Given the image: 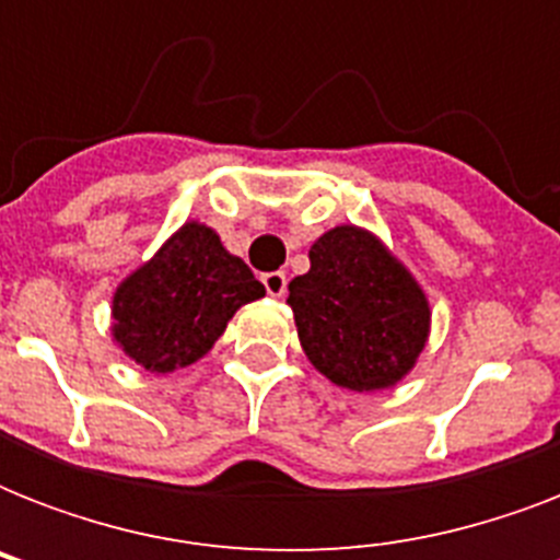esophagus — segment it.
I'll return each instance as SVG.
<instances>
[{
  "label": "esophagus",
  "mask_w": 560,
  "mask_h": 560,
  "mask_svg": "<svg viewBox=\"0 0 560 560\" xmlns=\"http://www.w3.org/2000/svg\"><path fill=\"white\" fill-rule=\"evenodd\" d=\"M261 281H264V288H267V293H270L272 299H281L284 293H288V276H284L281 270L264 272Z\"/></svg>",
  "instance_id": "34e87169"
}]
</instances>
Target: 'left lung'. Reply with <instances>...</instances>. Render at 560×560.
Masks as SVG:
<instances>
[{
    "label": "left lung",
    "instance_id": "8db88e82",
    "mask_svg": "<svg viewBox=\"0 0 560 560\" xmlns=\"http://www.w3.org/2000/svg\"><path fill=\"white\" fill-rule=\"evenodd\" d=\"M311 270L290 281L299 342L342 389H389L430 337V302L412 272L360 226H334L311 246Z\"/></svg>",
    "mask_w": 560,
    "mask_h": 560
}]
</instances>
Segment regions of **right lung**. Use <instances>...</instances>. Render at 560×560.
<instances>
[{
  "instance_id": "right-lung-1",
  "label": "right lung",
  "mask_w": 560,
  "mask_h": 560,
  "mask_svg": "<svg viewBox=\"0 0 560 560\" xmlns=\"http://www.w3.org/2000/svg\"><path fill=\"white\" fill-rule=\"evenodd\" d=\"M267 290L220 235L188 220L113 296V340L148 372L191 366L246 302Z\"/></svg>"
}]
</instances>
